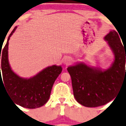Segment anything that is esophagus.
Listing matches in <instances>:
<instances>
[{"label": "esophagus", "mask_w": 126, "mask_h": 126, "mask_svg": "<svg viewBox=\"0 0 126 126\" xmlns=\"http://www.w3.org/2000/svg\"><path fill=\"white\" fill-rule=\"evenodd\" d=\"M70 63V60L69 58H66L65 61H64V63L65 64H68Z\"/></svg>", "instance_id": "esophagus-1"}]
</instances>
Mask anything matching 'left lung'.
<instances>
[{
	"label": "left lung",
	"instance_id": "obj_1",
	"mask_svg": "<svg viewBox=\"0 0 126 126\" xmlns=\"http://www.w3.org/2000/svg\"><path fill=\"white\" fill-rule=\"evenodd\" d=\"M104 40L114 55L108 68L93 66L79 62L68 66L73 92L79 104L86 107H98L113 99L126 84V50L119 34L111 30ZM126 71H125V70Z\"/></svg>",
	"mask_w": 126,
	"mask_h": 126
}]
</instances>
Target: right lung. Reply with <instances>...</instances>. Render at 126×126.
I'll list each match as a JSON object with an SVG mask.
<instances>
[{
  "instance_id": "right-lung-1",
  "label": "right lung",
  "mask_w": 126,
  "mask_h": 126,
  "mask_svg": "<svg viewBox=\"0 0 126 126\" xmlns=\"http://www.w3.org/2000/svg\"><path fill=\"white\" fill-rule=\"evenodd\" d=\"M16 26L9 34L7 43L0 53V85L4 84L7 94L15 104L25 108H40L48 101L56 79L62 71L61 65L47 66L35 76L29 78L20 77L11 68L8 59V45L10 37L14 33ZM0 50H2L0 48ZM3 73V81L0 75Z\"/></svg>"
}]
</instances>
